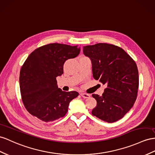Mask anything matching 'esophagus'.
Listing matches in <instances>:
<instances>
[{
	"mask_svg": "<svg viewBox=\"0 0 155 155\" xmlns=\"http://www.w3.org/2000/svg\"><path fill=\"white\" fill-rule=\"evenodd\" d=\"M81 96L84 97V98H88L90 97V94H86V93H81Z\"/></svg>",
	"mask_w": 155,
	"mask_h": 155,
	"instance_id": "34e87169",
	"label": "esophagus"
}]
</instances>
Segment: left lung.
<instances>
[{"label": "left lung", "mask_w": 155, "mask_h": 155, "mask_svg": "<svg viewBox=\"0 0 155 155\" xmlns=\"http://www.w3.org/2000/svg\"><path fill=\"white\" fill-rule=\"evenodd\" d=\"M90 58L93 77L107 86L102 96L92 94L97 105L92 114L109 123L120 120L132 107L139 88L136 62L121 48L107 43L83 47Z\"/></svg>", "instance_id": "obj_1"}]
</instances>
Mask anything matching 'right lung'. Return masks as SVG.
Segmentation results:
<instances>
[{"label": "right lung", "mask_w": 155, "mask_h": 155, "mask_svg": "<svg viewBox=\"0 0 155 155\" xmlns=\"http://www.w3.org/2000/svg\"><path fill=\"white\" fill-rule=\"evenodd\" d=\"M78 46L52 43L38 48L22 65L19 86L23 104L33 116L43 122L64 117L75 91L64 92L57 86L56 77L63 73V64L80 53Z\"/></svg>", "instance_id": "obj_1"}]
</instances>
